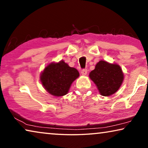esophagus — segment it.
<instances>
[{
    "mask_svg": "<svg viewBox=\"0 0 148 148\" xmlns=\"http://www.w3.org/2000/svg\"><path fill=\"white\" fill-rule=\"evenodd\" d=\"M81 74H82V75H83V76H85V75H86L87 70L86 69H82V70H81Z\"/></svg>",
    "mask_w": 148,
    "mask_h": 148,
    "instance_id": "esophagus-1",
    "label": "esophagus"
}]
</instances>
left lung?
<instances>
[{"label":"left lung","instance_id":"8db88e82","mask_svg":"<svg viewBox=\"0 0 148 148\" xmlns=\"http://www.w3.org/2000/svg\"><path fill=\"white\" fill-rule=\"evenodd\" d=\"M89 76L95 82L101 95L110 96L115 93L123 80L121 68L117 64L100 61Z\"/></svg>","mask_w":148,"mask_h":148}]
</instances>
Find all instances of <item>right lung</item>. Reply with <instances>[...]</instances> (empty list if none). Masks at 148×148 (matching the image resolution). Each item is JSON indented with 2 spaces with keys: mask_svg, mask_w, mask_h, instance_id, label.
<instances>
[{
  "mask_svg": "<svg viewBox=\"0 0 148 148\" xmlns=\"http://www.w3.org/2000/svg\"><path fill=\"white\" fill-rule=\"evenodd\" d=\"M78 76L79 72L76 68L60 61L47 66L41 74L40 80L47 92L56 97H61L67 94L72 83Z\"/></svg>",
  "mask_w": 148,
  "mask_h": 148,
  "instance_id": "1",
  "label": "right lung"
}]
</instances>
